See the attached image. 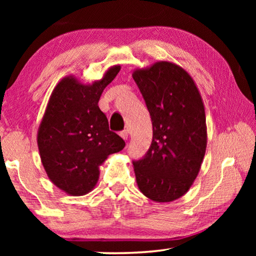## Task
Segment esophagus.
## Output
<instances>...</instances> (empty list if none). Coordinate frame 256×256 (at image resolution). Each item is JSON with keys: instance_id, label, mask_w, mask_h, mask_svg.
Masks as SVG:
<instances>
[{"instance_id": "34e87169", "label": "esophagus", "mask_w": 256, "mask_h": 256, "mask_svg": "<svg viewBox=\"0 0 256 256\" xmlns=\"http://www.w3.org/2000/svg\"><path fill=\"white\" fill-rule=\"evenodd\" d=\"M120 134V136L124 138V140H128V130H124V131H122Z\"/></svg>"}]
</instances>
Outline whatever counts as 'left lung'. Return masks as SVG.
Here are the masks:
<instances>
[{
  "instance_id": "1",
  "label": "left lung",
  "mask_w": 256,
  "mask_h": 256,
  "mask_svg": "<svg viewBox=\"0 0 256 256\" xmlns=\"http://www.w3.org/2000/svg\"><path fill=\"white\" fill-rule=\"evenodd\" d=\"M132 76L152 122V142L133 162L136 184L154 202L175 201L196 178L206 149V112L188 71L168 60L136 68Z\"/></svg>"
}]
</instances>
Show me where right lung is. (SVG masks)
I'll use <instances>...</instances> for the list:
<instances>
[{
  "instance_id": "add662e5",
  "label": "right lung",
  "mask_w": 256,
  "mask_h": 256,
  "mask_svg": "<svg viewBox=\"0 0 256 256\" xmlns=\"http://www.w3.org/2000/svg\"><path fill=\"white\" fill-rule=\"evenodd\" d=\"M120 66H112L100 80L84 84L64 76L52 92L37 132L42 166L52 183L68 196H80L96 186L99 167L125 142L110 131L98 102Z\"/></svg>"
}]
</instances>
